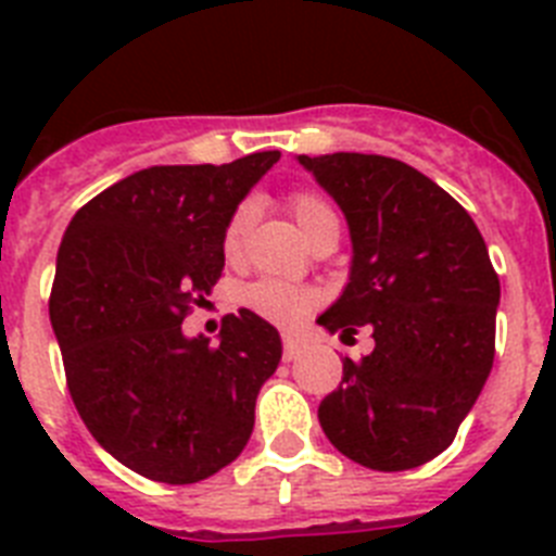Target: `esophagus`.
<instances>
[{
  "label": "esophagus",
  "mask_w": 556,
  "mask_h": 556,
  "mask_svg": "<svg viewBox=\"0 0 556 556\" xmlns=\"http://www.w3.org/2000/svg\"><path fill=\"white\" fill-rule=\"evenodd\" d=\"M303 353V342L298 337H283V358L287 362H292V358H298Z\"/></svg>",
  "instance_id": "obj_1"
}]
</instances>
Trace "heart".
<instances>
[{
    "label": "heart",
    "instance_id": "heart-1",
    "mask_svg": "<svg viewBox=\"0 0 556 556\" xmlns=\"http://www.w3.org/2000/svg\"><path fill=\"white\" fill-rule=\"evenodd\" d=\"M289 208H292L294 219H298L308 242H314L323 230L339 228V217L333 205L326 198H320V194H314V191H298L289 200ZM253 219V203H239L230 211L228 223L223 228V253L228 262L236 264L244 258ZM242 298L258 317L275 323V326H294V323H301L320 303L317 289L281 281V278H258V281H253L244 289Z\"/></svg>",
    "mask_w": 556,
    "mask_h": 556
}]
</instances>
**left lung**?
Listing matches in <instances>:
<instances>
[{"label":"left lung","instance_id":"8db88e82","mask_svg":"<svg viewBox=\"0 0 556 556\" xmlns=\"http://www.w3.org/2000/svg\"><path fill=\"white\" fill-rule=\"evenodd\" d=\"M345 211L353 267L320 326H367L370 356L342 358L317 417L339 454L370 470H409L454 443L493 370L501 283L470 214L424 172L362 152L308 159Z\"/></svg>","mask_w":556,"mask_h":556}]
</instances>
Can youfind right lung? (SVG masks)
Masks as SVG:
<instances>
[{
	"label": "right lung",
	"mask_w": 556,
	"mask_h": 556,
	"mask_svg": "<svg viewBox=\"0 0 556 556\" xmlns=\"http://www.w3.org/2000/svg\"><path fill=\"white\" fill-rule=\"evenodd\" d=\"M278 159L150 166L88 200L63 233L49 320L68 395L144 479L194 484L248 445L281 337L250 308L225 314L214 348L180 326L223 275L230 211Z\"/></svg>",
	"instance_id": "1"
}]
</instances>
